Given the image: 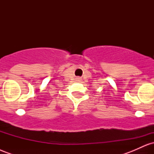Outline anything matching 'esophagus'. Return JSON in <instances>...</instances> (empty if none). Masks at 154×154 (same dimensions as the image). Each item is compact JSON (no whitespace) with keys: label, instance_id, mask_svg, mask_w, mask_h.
<instances>
[{"label":"esophagus","instance_id":"esophagus-1","mask_svg":"<svg viewBox=\"0 0 154 154\" xmlns=\"http://www.w3.org/2000/svg\"><path fill=\"white\" fill-rule=\"evenodd\" d=\"M78 79H81V78H78Z\"/></svg>","mask_w":154,"mask_h":154}]
</instances>
